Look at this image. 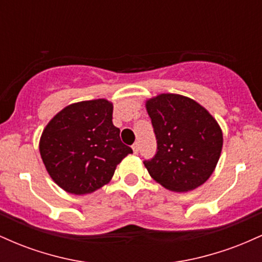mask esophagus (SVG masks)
Returning <instances> with one entry per match:
<instances>
[{
    "instance_id": "obj_1",
    "label": "esophagus",
    "mask_w": 262,
    "mask_h": 262,
    "mask_svg": "<svg viewBox=\"0 0 262 262\" xmlns=\"http://www.w3.org/2000/svg\"><path fill=\"white\" fill-rule=\"evenodd\" d=\"M132 149H133L134 154H138V151H139V145H138V143L133 144V146H132Z\"/></svg>"
}]
</instances>
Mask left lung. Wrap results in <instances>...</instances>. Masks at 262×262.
<instances>
[{"mask_svg": "<svg viewBox=\"0 0 262 262\" xmlns=\"http://www.w3.org/2000/svg\"><path fill=\"white\" fill-rule=\"evenodd\" d=\"M145 108L158 140L155 158L144 161L149 175L173 192L203 185L223 148V132L214 117L198 102L177 93L148 98Z\"/></svg>", "mask_w": 262, "mask_h": 262, "instance_id": "8db88e82", "label": "left lung"}]
</instances>
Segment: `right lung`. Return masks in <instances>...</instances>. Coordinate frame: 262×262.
<instances>
[{"label": "right lung", "mask_w": 262, "mask_h": 262, "mask_svg": "<svg viewBox=\"0 0 262 262\" xmlns=\"http://www.w3.org/2000/svg\"><path fill=\"white\" fill-rule=\"evenodd\" d=\"M113 103L106 98L71 103L50 119L39 140L49 176L71 194H87L112 180L117 165L133 150L112 123Z\"/></svg>", "instance_id": "1"}]
</instances>
